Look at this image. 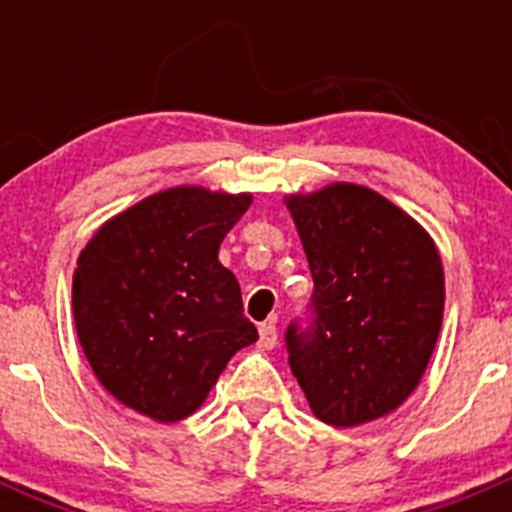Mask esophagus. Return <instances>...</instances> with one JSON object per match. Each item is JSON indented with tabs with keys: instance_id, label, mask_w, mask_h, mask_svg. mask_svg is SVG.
<instances>
[{
	"instance_id": "34e87169",
	"label": "esophagus",
	"mask_w": 512,
	"mask_h": 512,
	"mask_svg": "<svg viewBox=\"0 0 512 512\" xmlns=\"http://www.w3.org/2000/svg\"><path fill=\"white\" fill-rule=\"evenodd\" d=\"M260 347L275 349L277 347V327L272 322L260 324Z\"/></svg>"
}]
</instances>
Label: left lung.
Segmentation results:
<instances>
[{"instance_id":"1","label":"left lung","mask_w":512,"mask_h":512,"mask_svg":"<svg viewBox=\"0 0 512 512\" xmlns=\"http://www.w3.org/2000/svg\"><path fill=\"white\" fill-rule=\"evenodd\" d=\"M285 205L314 277V329H287L289 366L319 421L354 428L399 409L436 349L443 262L426 227L376 190L329 183Z\"/></svg>"}]
</instances>
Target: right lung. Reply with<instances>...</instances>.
I'll list each match as a JSON object with an SVG mask.
<instances>
[{
    "instance_id": "add662e5",
    "label": "right lung",
    "mask_w": 512,
    "mask_h": 512,
    "mask_svg": "<svg viewBox=\"0 0 512 512\" xmlns=\"http://www.w3.org/2000/svg\"><path fill=\"white\" fill-rule=\"evenodd\" d=\"M252 193L175 185L108 218L71 285L79 344L98 384L158 423L200 409L227 361L257 342L220 242Z\"/></svg>"
}]
</instances>
